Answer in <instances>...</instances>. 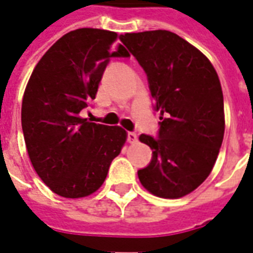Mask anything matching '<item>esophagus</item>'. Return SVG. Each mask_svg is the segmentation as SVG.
I'll use <instances>...</instances> for the list:
<instances>
[{"label": "esophagus", "mask_w": 253, "mask_h": 253, "mask_svg": "<svg viewBox=\"0 0 253 253\" xmlns=\"http://www.w3.org/2000/svg\"><path fill=\"white\" fill-rule=\"evenodd\" d=\"M127 141L130 143H134L137 142V134L135 132H127Z\"/></svg>", "instance_id": "obj_1"}]
</instances>
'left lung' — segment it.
<instances>
[{
  "label": "left lung",
  "mask_w": 253,
  "mask_h": 253,
  "mask_svg": "<svg viewBox=\"0 0 253 253\" xmlns=\"http://www.w3.org/2000/svg\"><path fill=\"white\" fill-rule=\"evenodd\" d=\"M141 65L159 111L157 137L141 134L153 150L139 181L153 195L181 198L210 175L225 131L219 78L198 48L169 31L121 35Z\"/></svg>",
  "instance_id": "obj_1"
}]
</instances>
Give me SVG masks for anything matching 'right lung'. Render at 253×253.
Masks as SVG:
<instances>
[{"label": "right lung", "mask_w": 253, "mask_h": 253, "mask_svg": "<svg viewBox=\"0 0 253 253\" xmlns=\"http://www.w3.org/2000/svg\"><path fill=\"white\" fill-rule=\"evenodd\" d=\"M118 34L80 28L63 35L31 74L21 105V127L36 173L63 198H83L104 183L126 131L97 125L80 112L96 97L111 58H128Z\"/></svg>", "instance_id": "1"}]
</instances>
